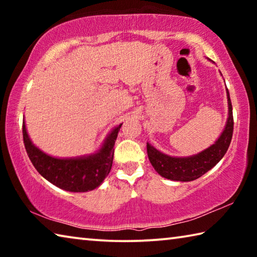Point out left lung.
<instances>
[{
	"mask_svg": "<svg viewBox=\"0 0 257 257\" xmlns=\"http://www.w3.org/2000/svg\"><path fill=\"white\" fill-rule=\"evenodd\" d=\"M227 97L229 112L224 130L214 144L201 153L187 158H175L162 153L147 143L149 160L160 176L176 181H193L205 175L220 162V160L227 153L233 133L232 105L228 89Z\"/></svg>",
	"mask_w": 257,
	"mask_h": 257,
	"instance_id": "1",
	"label": "left lung"
}]
</instances>
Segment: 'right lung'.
Listing matches in <instances>:
<instances>
[{
	"instance_id": "1",
	"label": "right lung",
	"mask_w": 257,
	"mask_h": 257,
	"mask_svg": "<svg viewBox=\"0 0 257 257\" xmlns=\"http://www.w3.org/2000/svg\"><path fill=\"white\" fill-rule=\"evenodd\" d=\"M121 125L122 123L112 130L96 153L88 156L58 159L45 154L30 141L25 121L23 124L24 144L35 169L46 180L63 190L84 193L97 188L110 173L114 143Z\"/></svg>"
}]
</instances>
